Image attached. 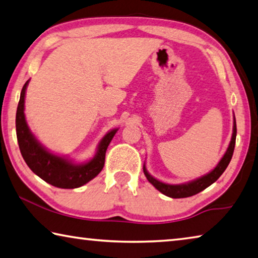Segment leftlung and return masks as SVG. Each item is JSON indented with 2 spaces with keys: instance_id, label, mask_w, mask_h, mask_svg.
<instances>
[{
  "instance_id": "obj_1",
  "label": "left lung",
  "mask_w": 258,
  "mask_h": 258,
  "mask_svg": "<svg viewBox=\"0 0 258 258\" xmlns=\"http://www.w3.org/2000/svg\"><path fill=\"white\" fill-rule=\"evenodd\" d=\"M235 137H237V124H235V118L233 117V133L232 138H231L230 145L226 149L224 156L222 157L220 163L217 164L215 168L212 172H209L206 175H204L199 178H196L194 181H190L187 183H183V184H167L159 180H157L154 176H151L148 173L146 165H143V172L147 180L149 181L152 185H154L157 190L160 191L161 194L167 196L171 198H186L191 197V196L199 194L200 191H203L208 187L211 184H213L218 177H220L223 172L228 167L230 164V160L232 158L233 151H234V145H235Z\"/></svg>"
}]
</instances>
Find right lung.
<instances>
[{
  "label": "right lung",
  "instance_id": "add662e5",
  "mask_svg": "<svg viewBox=\"0 0 258 258\" xmlns=\"http://www.w3.org/2000/svg\"><path fill=\"white\" fill-rule=\"evenodd\" d=\"M29 81L21 90L20 100L17 108L16 131L21 156L28 167L49 184L61 189H75L86 184L102 171L106 151L113 135L118 128L111 130L100 141L97 154L87 163L76 164L63 157L54 155L45 149L37 141L25 118V95Z\"/></svg>",
  "mask_w": 258,
  "mask_h": 258
}]
</instances>
